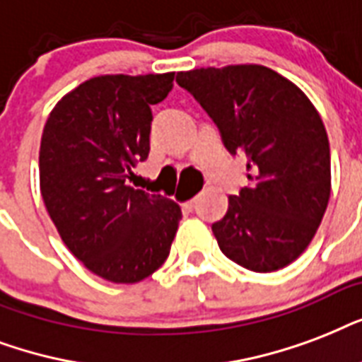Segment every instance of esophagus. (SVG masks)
<instances>
[{
	"label": "esophagus",
	"mask_w": 362,
	"mask_h": 362,
	"mask_svg": "<svg viewBox=\"0 0 362 362\" xmlns=\"http://www.w3.org/2000/svg\"><path fill=\"white\" fill-rule=\"evenodd\" d=\"M185 207H187V209H192V207H194V198L187 202V204H185Z\"/></svg>",
	"instance_id": "obj_1"
}]
</instances>
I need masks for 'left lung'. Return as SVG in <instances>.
Wrapping results in <instances>:
<instances>
[{
	"mask_svg": "<svg viewBox=\"0 0 362 362\" xmlns=\"http://www.w3.org/2000/svg\"><path fill=\"white\" fill-rule=\"evenodd\" d=\"M221 132L230 155L247 156V179L211 230L221 251L247 270L276 272L304 253L330 198V149L308 96L257 64L179 71Z\"/></svg>",
	"mask_w": 362,
	"mask_h": 362,
	"instance_id": "left-lung-1",
	"label": "left lung"
}]
</instances>
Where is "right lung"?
<instances>
[{
	"mask_svg": "<svg viewBox=\"0 0 362 362\" xmlns=\"http://www.w3.org/2000/svg\"><path fill=\"white\" fill-rule=\"evenodd\" d=\"M173 75H102L50 111L39 149L41 196L67 249L96 276L137 283L170 255L181 207L126 185L149 156L151 105Z\"/></svg>",
	"mask_w": 362,
	"mask_h": 362,
	"instance_id": "1",
	"label": "right lung"
}]
</instances>
